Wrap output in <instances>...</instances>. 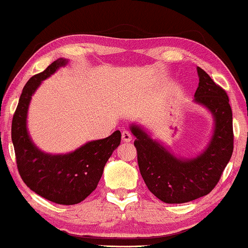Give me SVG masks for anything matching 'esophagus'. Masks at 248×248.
Wrapping results in <instances>:
<instances>
[{
    "mask_svg": "<svg viewBox=\"0 0 248 248\" xmlns=\"http://www.w3.org/2000/svg\"><path fill=\"white\" fill-rule=\"evenodd\" d=\"M121 138H123V141H124V142H130L132 140V136L130 135V132L124 130L121 132Z\"/></svg>",
    "mask_w": 248,
    "mask_h": 248,
    "instance_id": "34e87169",
    "label": "esophagus"
}]
</instances>
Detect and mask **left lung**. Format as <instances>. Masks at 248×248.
<instances>
[{"label": "left lung", "mask_w": 248, "mask_h": 248, "mask_svg": "<svg viewBox=\"0 0 248 248\" xmlns=\"http://www.w3.org/2000/svg\"><path fill=\"white\" fill-rule=\"evenodd\" d=\"M199 87L194 101L214 117L215 127L209 145L192 159H179L135 124L138 164L145 186L164 203L180 204L209 194L221 179L233 153V116L229 96L202 68L198 67Z\"/></svg>", "instance_id": "1"}]
</instances>
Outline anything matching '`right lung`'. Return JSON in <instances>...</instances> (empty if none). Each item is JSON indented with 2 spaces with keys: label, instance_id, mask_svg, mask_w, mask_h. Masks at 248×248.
I'll list each match as a JSON object with an SVG mask.
<instances>
[{
  "label": "right lung",
  "instance_id": "right-lung-1",
  "mask_svg": "<svg viewBox=\"0 0 248 248\" xmlns=\"http://www.w3.org/2000/svg\"><path fill=\"white\" fill-rule=\"evenodd\" d=\"M67 62L62 58L53 62L26 82L12 120V142L18 173L26 186L50 202L73 205L84 201L97 187L105 164L120 144L121 133L117 130L107 138L90 141L67 155H49L35 147L26 128L31 98L42 80Z\"/></svg>",
  "mask_w": 248,
  "mask_h": 248
}]
</instances>
